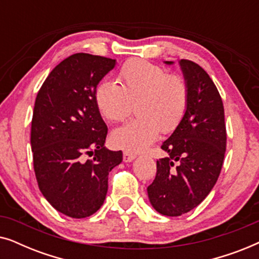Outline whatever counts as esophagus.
I'll list each match as a JSON object with an SVG mask.
<instances>
[{"mask_svg": "<svg viewBox=\"0 0 259 259\" xmlns=\"http://www.w3.org/2000/svg\"><path fill=\"white\" fill-rule=\"evenodd\" d=\"M122 159H123V161H125V162H131V161H133L134 159H136V154L130 153V152H123Z\"/></svg>", "mask_w": 259, "mask_h": 259, "instance_id": "esophagus-1", "label": "esophagus"}]
</instances>
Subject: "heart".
<instances>
[{
  "instance_id": "1",
  "label": "heart",
  "mask_w": 259,
  "mask_h": 259,
  "mask_svg": "<svg viewBox=\"0 0 259 259\" xmlns=\"http://www.w3.org/2000/svg\"><path fill=\"white\" fill-rule=\"evenodd\" d=\"M118 84L102 80L95 88V105L109 121H121L136 104L137 118L116 127L111 134L116 147L130 152L147 148L160 133L177 128L185 115L189 88L179 75L145 60H132L122 66Z\"/></svg>"
}]
</instances>
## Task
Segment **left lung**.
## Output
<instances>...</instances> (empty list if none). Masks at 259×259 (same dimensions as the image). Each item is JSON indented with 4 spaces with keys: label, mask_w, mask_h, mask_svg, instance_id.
<instances>
[{
    "label": "left lung",
    "mask_w": 259,
    "mask_h": 259,
    "mask_svg": "<svg viewBox=\"0 0 259 259\" xmlns=\"http://www.w3.org/2000/svg\"><path fill=\"white\" fill-rule=\"evenodd\" d=\"M179 67L189 88L187 108L162 143L167 155L157 160V176L147 187L152 206L167 217L193 210L207 197L221 173L226 147L224 107L213 81L189 60H180Z\"/></svg>",
    "instance_id": "8db88e82"
}]
</instances>
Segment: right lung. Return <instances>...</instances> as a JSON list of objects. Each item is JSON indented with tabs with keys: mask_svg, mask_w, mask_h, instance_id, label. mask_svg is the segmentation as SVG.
Masks as SVG:
<instances>
[{
	"mask_svg": "<svg viewBox=\"0 0 259 259\" xmlns=\"http://www.w3.org/2000/svg\"><path fill=\"white\" fill-rule=\"evenodd\" d=\"M115 65L104 56L70 55L35 100L30 145L38 189L68 217H90L102 206L109 172L122 161L121 151L105 146L108 130L94 100L95 88Z\"/></svg>",
	"mask_w": 259,
	"mask_h": 259,
	"instance_id": "add662e5",
	"label": "right lung"
}]
</instances>
